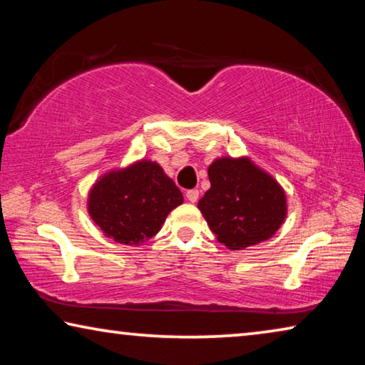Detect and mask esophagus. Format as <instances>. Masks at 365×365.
Segmentation results:
<instances>
[{"label": "esophagus", "mask_w": 365, "mask_h": 365, "mask_svg": "<svg viewBox=\"0 0 365 365\" xmlns=\"http://www.w3.org/2000/svg\"><path fill=\"white\" fill-rule=\"evenodd\" d=\"M197 197H200V191H197V190H188L187 191V200L190 202H196Z\"/></svg>", "instance_id": "obj_1"}]
</instances>
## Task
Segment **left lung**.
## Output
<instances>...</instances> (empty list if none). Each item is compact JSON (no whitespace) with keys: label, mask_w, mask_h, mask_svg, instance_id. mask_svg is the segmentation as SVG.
Masks as SVG:
<instances>
[{"label":"left lung","mask_w":365,"mask_h":365,"mask_svg":"<svg viewBox=\"0 0 365 365\" xmlns=\"http://www.w3.org/2000/svg\"><path fill=\"white\" fill-rule=\"evenodd\" d=\"M207 175L211 188L197 201V209L228 250L262 243L285 222V190L248 156L214 159Z\"/></svg>","instance_id":"left-lung-1"}]
</instances>
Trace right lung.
Here are the masks:
<instances>
[{"instance_id":"1","label":"right lung","mask_w":365,"mask_h":365,"mask_svg":"<svg viewBox=\"0 0 365 365\" xmlns=\"http://www.w3.org/2000/svg\"><path fill=\"white\" fill-rule=\"evenodd\" d=\"M182 202V191L156 160L140 159L98 178L88 191L86 209L108 238L140 246Z\"/></svg>"}]
</instances>
